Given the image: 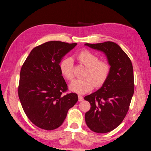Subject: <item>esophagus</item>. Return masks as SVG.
I'll use <instances>...</instances> for the list:
<instances>
[{
  "label": "esophagus",
  "instance_id": "obj_1",
  "mask_svg": "<svg viewBox=\"0 0 151 151\" xmlns=\"http://www.w3.org/2000/svg\"><path fill=\"white\" fill-rule=\"evenodd\" d=\"M78 101H82L83 100V96H81V95H78Z\"/></svg>",
  "mask_w": 151,
  "mask_h": 151
}]
</instances>
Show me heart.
I'll return each instance as SVG.
<instances>
[{
  "label": "heart",
  "instance_id": "heart-1",
  "mask_svg": "<svg viewBox=\"0 0 151 151\" xmlns=\"http://www.w3.org/2000/svg\"><path fill=\"white\" fill-rule=\"evenodd\" d=\"M79 63L87 68L84 78L75 80L70 86L71 90L79 94L90 92L94 87H101L105 83L110 75L109 63L99 60L98 55L88 50H82L75 55ZM59 69L62 75L68 81L74 79L73 61L71 57H65L60 61Z\"/></svg>",
  "mask_w": 151,
  "mask_h": 151
}]
</instances>
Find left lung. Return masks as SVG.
Masks as SVG:
<instances>
[{
  "label": "left lung",
  "mask_w": 151,
  "mask_h": 151,
  "mask_svg": "<svg viewBox=\"0 0 151 151\" xmlns=\"http://www.w3.org/2000/svg\"><path fill=\"white\" fill-rule=\"evenodd\" d=\"M106 54L111 70L101 88L84 99L91 104L85 115L87 126L92 131L105 133L121 124L128 111L134 93V75L131 61L115 42L86 43Z\"/></svg>",
  "instance_id": "8db88e82"
}]
</instances>
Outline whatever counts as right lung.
I'll return each instance as SVG.
<instances>
[{"mask_svg":"<svg viewBox=\"0 0 151 151\" xmlns=\"http://www.w3.org/2000/svg\"><path fill=\"white\" fill-rule=\"evenodd\" d=\"M76 45L46 42L34 48L22 65L18 97L27 117L41 129L60 126L78 101L76 93L64 94L68 88L59 69L62 58Z\"/></svg>","mask_w":151,"mask_h":151,"instance_id":"add662e5","label":"right lung"}]
</instances>
